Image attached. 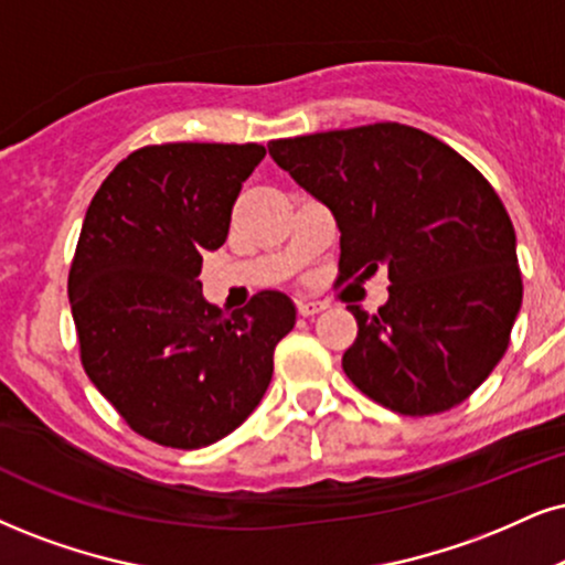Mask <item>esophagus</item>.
<instances>
[{
  "instance_id": "1",
  "label": "esophagus",
  "mask_w": 565,
  "mask_h": 565,
  "mask_svg": "<svg viewBox=\"0 0 565 565\" xmlns=\"http://www.w3.org/2000/svg\"><path fill=\"white\" fill-rule=\"evenodd\" d=\"M296 309H298V315L301 317H315V315H319V311H324V303H319V301H296Z\"/></svg>"
}]
</instances>
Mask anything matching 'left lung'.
I'll use <instances>...</instances> for the list:
<instances>
[{"mask_svg":"<svg viewBox=\"0 0 565 565\" xmlns=\"http://www.w3.org/2000/svg\"><path fill=\"white\" fill-rule=\"evenodd\" d=\"M269 154L330 206L338 282L387 267L390 298L356 317L343 372L403 416L469 398L503 359L521 309L516 233L495 188L448 143L401 122L277 138Z\"/></svg>","mask_w":565,"mask_h":565,"instance_id":"left-lung-1","label":"left lung"}]
</instances>
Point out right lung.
I'll list each match as a JSON object with an SVG mask.
<instances>
[{"instance_id": "right-lung-1", "label": "right lung", "mask_w": 565, "mask_h": 565, "mask_svg": "<svg viewBox=\"0 0 565 565\" xmlns=\"http://www.w3.org/2000/svg\"><path fill=\"white\" fill-rule=\"evenodd\" d=\"M262 143H154L122 159L83 220L67 275L81 364L125 424L196 450L238 429L267 393L288 296L225 317L201 296L204 250L227 238Z\"/></svg>"}]
</instances>
